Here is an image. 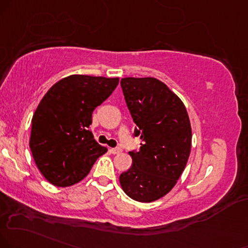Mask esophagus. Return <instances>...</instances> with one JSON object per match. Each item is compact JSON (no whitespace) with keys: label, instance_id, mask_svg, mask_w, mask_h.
I'll return each instance as SVG.
<instances>
[{"label":"esophagus","instance_id":"esophagus-1","mask_svg":"<svg viewBox=\"0 0 248 248\" xmlns=\"http://www.w3.org/2000/svg\"><path fill=\"white\" fill-rule=\"evenodd\" d=\"M110 152H111L112 154H119V153H122V148H119V147L110 148Z\"/></svg>","mask_w":248,"mask_h":248}]
</instances>
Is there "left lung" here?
I'll return each mask as SVG.
<instances>
[{
	"label": "left lung",
	"mask_w": 248,
	"mask_h": 248,
	"mask_svg": "<svg viewBox=\"0 0 248 248\" xmlns=\"http://www.w3.org/2000/svg\"><path fill=\"white\" fill-rule=\"evenodd\" d=\"M125 102L140 137L139 151L129 152L132 166L119 176L131 199L151 202L166 195L182 175L191 152L192 131L185 106L155 78H123Z\"/></svg>",
	"instance_id": "8db88e82"
}]
</instances>
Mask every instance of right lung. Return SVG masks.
I'll list each match as a JSON object with an SVG mask.
<instances>
[{
	"instance_id": "right-lung-1",
	"label": "right lung",
	"mask_w": 248,
	"mask_h": 248,
	"mask_svg": "<svg viewBox=\"0 0 248 248\" xmlns=\"http://www.w3.org/2000/svg\"><path fill=\"white\" fill-rule=\"evenodd\" d=\"M118 78L73 75L46 93L32 118L30 148L48 182L65 187L88 175L107 148L88 127L92 114L117 87Z\"/></svg>"
}]
</instances>
